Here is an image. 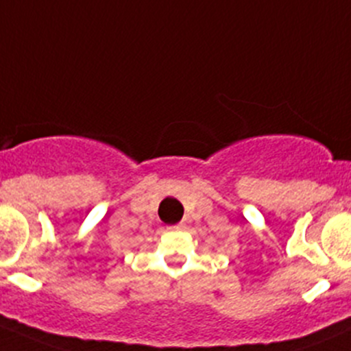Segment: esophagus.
<instances>
[{
  "mask_svg": "<svg viewBox=\"0 0 351 351\" xmlns=\"http://www.w3.org/2000/svg\"><path fill=\"white\" fill-rule=\"evenodd\" d=\"M169 229H185V222H180V224L171 226V228H169Z\"/></svg>",
  "mask_w": 351,
  "mask_h": 351,
  "instance_id": "obj_1",
  "label": "esophagus"
}]
</instances>
